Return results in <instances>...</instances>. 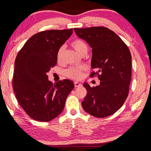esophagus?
<instances>
[{"label":"esophagus","instance_id":"esophagus-1","mask_svg":"<svg viewBox=\"0 0 151 151\" xmlns=\"http://www.w3.org/2000/svg\"><path fill=\"white\" fill-rule=\"evenodd\" d=\"M74 85H75V87H79L80 86H81V83L79 82H77V81H75L74 82Z\"/></svg>","mask_w":151,"mask_h":151}]
</instances>
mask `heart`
Masks as SVG:
<instances>
[{
	"label": "heart",
	"instance_id": "b5f03b06",
	"mask_svg": "<svg viewBox=\"0 0 151 151\" xmlns=\"http://www.w3.org/2000/svg\"><path fill=\"white\" fill-rule=\"evenodd\" d=\"M71 46L76 50L78 54L81 55L83 53H87L88 50V45L82 39H76L71 42ZM63 53H64V47H60L57 52V60L58 62H61L63 59ZM85 68L83 66L80 67H70L65 70V75L67 77L74 80H78L82 77L83 71Z\"/></svg>",
	"mask_w": 151,
	"mask_h": 151
}]
</instances>
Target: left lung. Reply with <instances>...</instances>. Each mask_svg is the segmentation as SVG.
Listing matches in <instances>:
<instances>
[{
  "instance_id": "left-lung-1",
  "label": "left lung",
  "mask_w": 151,
  "mask_h": 151,
  "mask_svg": "<svg viewBox=\"0 0 151 151\" xmlns=\"http://www.w3.org/2000/svg\"><path fill=\"white\" fill-rule=\"evenodd\" d=\"M77 36L92 47L91 77L97 75L100 85L84 83L87 94L82 101L86 112L98 118L114 114L127 98L132 76L130 52L113 31L104 27L74 29Z\"/></svg>"
}]
</instances>
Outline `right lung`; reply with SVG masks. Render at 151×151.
<instances>
[{
  "mask_svg": "<svg viewBox=\"0 0 151 151\" xmlns=\"http://www.w3.org/2000/svg\"><path fill=\"white\" fill-rule=\"evenodd\" d=\"M73 34L70 29H52L35 34L24 44L15 60L12 85L17 101L32 119L49 122L63 111L74 88L71 81L53 85L47 73L57 64V52Z\"/></svg>",
  "mask_w": 151,
  "mask_h": 151,
  "instance_id": "1",
  "label": "right lung"
}]
</instances>
